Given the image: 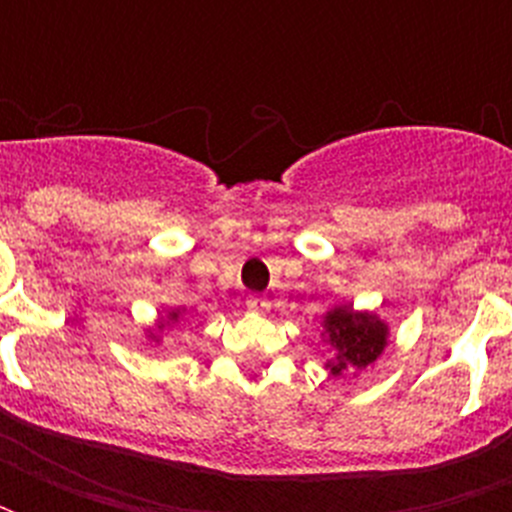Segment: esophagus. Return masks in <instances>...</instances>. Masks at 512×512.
I'll return each instance as SVG.
<instances>
[{
    "label": "esophagus",
    "instance_id": "1",
    "mask_svg": "<svg viewBox=\"0 0 512 512\" xmlns=\"http://www.w3.org/2000/svg\"><path fill=\"white\" fill-rule=\"evenodd\" d=\"M247 311L265 313L268 311V300L265 297H247Z\"/></svg>",
    "mask_w": 512,
    "mask_h": 512
}]
</instances>
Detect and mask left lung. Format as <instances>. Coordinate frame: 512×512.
Listing matches in <instances>:
<instances>
[{
	"mask_svg": "<svg viewBox=\"0 0 512 512\" xmlns=\"http://www.w3.org/2000/svg\"><path fill=\"white\" fill-rule=\"evenodd\" d=\"M324 329L329 345L335 348V358L329 361L332 374L374 364L388 345V327L372 313H356L348 305L329 311L324 316Z\"/></svg>",
	"mask_w": 512,
	"mask_h": 512,
	"instance_id": "left-lung-1",
	"label": "left lung"
}]
</instances>
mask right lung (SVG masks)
<instances>
[{
  "instance_id": "add662e5",
  "label": "right lung",
  "mask_w": 512,
  "mask_h": 512,
  "mask_svg": "<svg viewBox=\"0 0 512 512\" xmlns=\"http://www.w3.org/2000/svg\"><path fill=\"white\" fill-rule=\"evenodd\" d=\"M177 316H180V313H177V311H172L170 316H167V319H159V324H156V332H164V329L170 327V324H175V321H177ZM151 337H154V340H156V337H159V335H151Z\"/></svg>"
}]
</instances>
